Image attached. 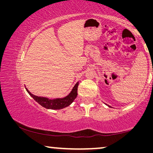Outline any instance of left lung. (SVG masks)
Instances as JSON below:
<instances>
[{"label": "left lung", "instance_id": "obj_1", "mask_svg": "<svg viewBox=\"0 0 153 153\" xmlns=\"http://www.w3.org/2000/svg\"><path fill=\"white\" fill-rule=\"evenodd\" d=\"M108 107H109V106H108Z\"/></svg>", "mask_w": 153, "mask_h": 153}]
</instances>
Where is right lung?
<instances>
[{"instance_id": "add662e5", "label": "right lung", "mask_w": 153, "mask_h": 153, "mask_svg": "<svg viewBox=\"0 0 153 153\" xmlns=\"http://www.w3.org/2000/svg\"><path fill=\"white\" fill-rule=\"evenodd\" d=\"M78 85L79 82H77L71 92L67 97L61 98H54V99H49L48 98L33 95L26 88V87H25V89L31 97L43 107L48 108V109H61V108L68 107L74 102L75 98L77 96V86H78Z\"/></svg>"}]
</instances>
